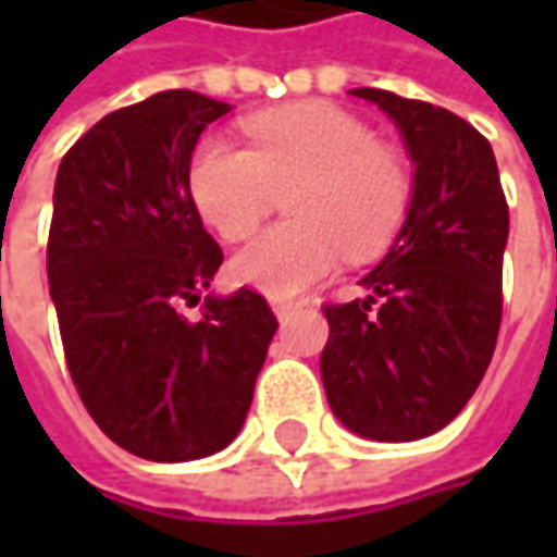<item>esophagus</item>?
I'll use <instances>...</instances> for the list:
<instances>
[{
    "mask_svg": "<svg viewBox=\"0 0 557 557\" xmlns=\"http://www.w3.org/2000/svg\"><path fill=\"white\" fill-rule=\"evenodd\" d=\"M294 310H297V304H294V300H272V312H275L278 319H288Z\"/></svg>",
    "mask_w": 557,
    "mask_h": 557,
    "instance_id": "1",
    "label": "esophagus"
}]
</instances>
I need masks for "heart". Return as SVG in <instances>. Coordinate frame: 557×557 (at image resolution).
<instances>
[{
  "instance_id": "b5f03b06",
  "label": "heart",
  "mask_w": 557,
  "mask_h": 557,
  "mask_svg": "<svg viewBox=\"0 0 557 557\" xmlns=\"http://www.w3.org/2000/svg\"><path fill=\"white\" fill-rule=\"evenodd\" d=\"M250 148L207 136L191 154L188 191L223 238L250 235L288 191V223L260 232L232 257V278L269 297H294L332 275L344 247L372 257L409 210L406 163L369 123L334 104H294L245 120Z\"/></svg>"
}]
</instances>
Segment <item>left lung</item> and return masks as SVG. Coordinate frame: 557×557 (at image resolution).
I'll return each mask as SVG.
<instances>
[{"instance_id":"obj_1","label":"left lung","mask_w":557,"mask_h":557,"mask_svg":"<svg viewBox=\"0 0 557 557\" xmlns=\"http://www.w3.org/2000/svg\"><path fill=\"white\" fill-rule=\"evenodd\" d=\"M350 96L394 120L416 173L394 245L359 278L366 297L325 307L319 369L347 431L409 443L459 416L493 359L508 203L493 148L471 123L384 89Z\"/></svg>"}]
</instances>
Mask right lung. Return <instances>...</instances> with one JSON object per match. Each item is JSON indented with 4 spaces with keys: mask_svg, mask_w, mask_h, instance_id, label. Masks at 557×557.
Listing matches in <instances>:
<instances>
[{
    "mask_svg": "<svg viewBox=\"0 0 557 557\" xmlns=\"http://www.w3.org/2000/svg\"><path fill=\"white\" fill-rule=\"evenodd\" d=\"M232 104L166 89L101 117L54 176L49 294L76 394L120 449L195 461L245 424L278 329L253 290L203 294L223 250L188 191L201 133ZM185 302H203L188 323Z\"/></svg>",
    "mask_w": 557,
    "mask_h": 557,
    "instance_id": "add662e5",
    "label": "right lung"
}]
</instances>
